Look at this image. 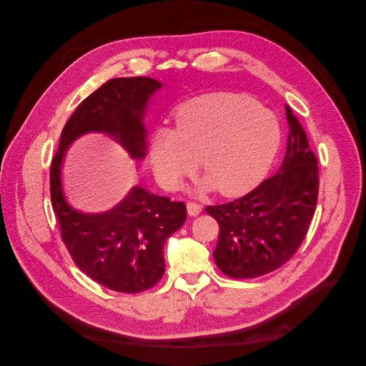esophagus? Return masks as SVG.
Listing matches in <instances>:
<instances>
[{
  "label": "esophagus",
  "mask_w": 366,
  "mask_h": 366,
  "mask_svg": "<svg viewBox=\"0 0 366 366\" xmlns=\"http://www.w3.org/2000/svg\"><path fill=\"white\" fill-rule=\"evenodd\" d=\"M202 210H203V206L192 203V202L187 203V214H189L191 217H197L198 214H202Z\"/></svg>",
  "instance_id": "34e87169"
}]
</instances>
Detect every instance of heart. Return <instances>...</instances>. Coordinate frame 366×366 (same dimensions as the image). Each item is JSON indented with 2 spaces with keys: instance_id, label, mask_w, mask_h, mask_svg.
<instances>
[{
  "instance_id": "b5f03b06",
  "label": "heart",
  "mask_w": 366,
  "mask_h": 366,
  "mask_svg": "<svg viewBox=\"0 0 366 366\" xmlns=\"http://www.w3.org/2000/svg\"><path fill=\"white\" fill-rule=\"evenodd\" d=\"M281 140L280 120L269 108L242 94L210 93L177 108L175 127L151 131L148 157L166 191L179 189L202 156V191L241 197L265 179Z\"/></svg>"
}]
</instances>
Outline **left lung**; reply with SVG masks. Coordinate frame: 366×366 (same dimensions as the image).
I'll return each instance as SVG.
<instances>
[{
	"instance_id": "8db88e82",
	"label": "left lung",
	"mask_w": 366,
	"mask_h": 366,
	"mask_svg": "<svg viewBox=\"0 0 366 366\" xmlns=\"http://www.w3.org/2000/svg\"><path fill=\"white\" fill-rule=\"evenodd\" d=\"M285 116L290 131L280 172L238 200L206 207L219 224L215 262L230 278H258L280 269L301 246L313 218L317 159L289 105Z\"/></svg>"
}]
</instances>
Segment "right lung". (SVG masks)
Segmentation results:
<instances>
[{
    "instance_id": "obj_1",
    "label": "right lung",
    "mask_w": 366,
    "mask_h": 366,
    "mask_svg": "<svg viewBox=\"0 0 366 366\" xmlns=\"http://www.w3.org/2000/svg\"><path fill=\"white\" fill-rule=\"evenodd\" d=\"M162 84L151 77H116L99 86L76 108L62 132L50 166V197L61 238L74 264L109 290L139 293L164 273L163 247L186 221V206L134 186L113 209L84 214L73 209L62 189V160L70 143L86 132H105L134 160L147 154L143 114Z\"/></svg>"
}]
</instances>
